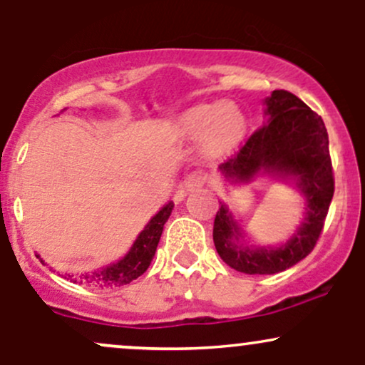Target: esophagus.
<instances>
[{
	"mask_svg": "<svg viewBox=\"0 0 365 365\" xmlns=\"http://www.w3.org/2000/svg\"><path fill=\"white\" fill-rule=\"evenodd\" d=\"M204 182H206V177H204L202 173H197V171H195V173L187 175L185 180H183L182 187L185 188L187 192H192V190H197V188L202 187ZM182 197H183V192L178 190L177 192V199H182Z\"/></svg>",
	"mask_w": 365,
	"mask_h": 365,
	"instance_id": "34e87169",
	"label": "esophagus"
}]
</instances>
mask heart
Here are the masks:
<instances>
[{
  "label": "heart",
  "mask_w": 365,
  "mask_h": 365,
  "mask_svg": "<svg viewBox=\"0 0 365 365\" xmlns=\"http://www.w3.org/2000/svg\"><path fill=\"white\" fill-rule=\"evenodd\" d=\"M175 130L187 139L199 137L200 148L209 156H221L244 140L247 118L232 101L202 103L183 111L175 121Z\"/></svg>",
  "instance_id": "obj_1"
}]
</instances>
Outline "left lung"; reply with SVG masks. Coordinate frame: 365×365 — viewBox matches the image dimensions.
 Instances as JSON below:
<instances>
[{"label":"left lung","mask_w":365,"mask_h":365,"mask_svg":"<svg viewBox=\"0 0 365 365\" xmlns=\"http://www.w3.org/2000/svg\"><path fill=\"white\" fill-rule=\"evenodd\" d=\"M264 104L267 123L255 130L235 156L221 163V173L235 182H250L257 173L293 180L305 197L307 212L287 244L249 247L238 244L242 228L221 204L212 240L220 257L245 274L282 273L307 257L319 240L334 194L328 132L321 116L288 91H273Z\"/></svg>","instance_id":"8db88e82"}]
</instances>
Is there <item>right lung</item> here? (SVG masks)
I'll list each match as a JSON object with an SVG mask.
<instances>
[{"mask_svg":"<svg viewBox=\"0 0 365 365\" xmlns=\"http://www.w3.org/2000/svg\"><path fill=\"white\" fill-rule=\"evenodd\" d=\"M173 202H168L156 216L150 217L149 223L139 233L137 240L133 242L132 249L118 262L110 264V266L101 267L98 271H92V273H83L81 276L66 274L65 278H68L73 283L99 288V290L116 288L137 279L140 274L145 273L150 261H153L154 254H156V247L159 244V238H161L163 226L168 221L171 211H173Z\"/></svg>","mask_w":365,"mask_h":365,"instance_id":"1","label":"right lung"}]
</instances>
